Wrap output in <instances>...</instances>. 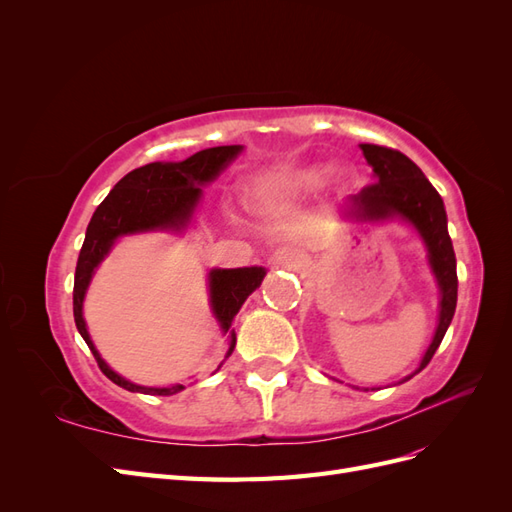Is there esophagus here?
<instances>
[{
  "instance_id": "obj_1",
  "label": "esophagus",
  "mask_w": 512,
  "mask_h": 512,
  "mask_svg": "<svg viewBox=\"0 0 512 512\" xmlns=\"http://www.w3.org/2000/svg\"><path fill=\"white\" fill-rule=\"evenodd\" d=\"M269 265L297 271L303 267V254H299L297 250H290V247H280V250L271 254Z\"/></svg>"
}]
</instances>
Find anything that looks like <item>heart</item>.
Segmentation results:
<instances>
[{"instance_id": "obj_1", "label": "heart", "mask_w": 512, "mask_h": 512, "mask_svg": "<svg viewBox=\"0 0 512 512\" xmlns=\"http://www.w3.org/2000/svg\"><path fill=\"white\" fill-rule=\"evenodd\" d=\"M339 185V188H350L356 181V170L350 164H305L297 168H286L280 173L267 175L260 179L254 188V203L262 213H282L297 207L301 200L318 192L327 179Z\"/></svg>"}]
</instances>
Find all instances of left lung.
Segmentation results:
<instances>
[{
  "instance_id": "left-lung-1",
  "label": "left lung",
  "mask_w": 512,
  "mask_h": 512,
  "mask_svg": "<svg viewBox=\"0 0 512 512\" xmlns=\"http://www.w3.org/2000/svg\"><path fill=\"white\" fill-rule=\"evenodd\" d=\"M361 149L367 164L374 168L376 183L367 185L359 194L348 196L344 203V220L356 224L399 220L408 224L425 245L429 269L440 292L436 333H433L431 344L425 350L421 363L414 369V374L401 378V384L427 367L455 316L457 260L453 241L448 237L444 203L436 188L423 175V170L401 151L380 145H361Z\"/></svg>"
}]
</instances>
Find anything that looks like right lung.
<instances>
[{
  "label": "right lung",
  "instance_id": "right-lung-1",
  "mask_svg": "<svg viewBox=\"0 0 512 512\" xmlns=\"http://www.w3.org/2000/svg\"><path fill=\"white\" fill-rule=\"evenodd\" d=\"M243 145L211 147L194 153L183 162H151L123 177L91 215L85 232V241L76 262L74 273V322L85 344L102 369V374L117 386L143 395H175L183 391V384L173 386H143L130 382L111 369L98 348L91 342L87 322L83 316V301L87 288L94 280L102 260L111 254L121 237L145 235V232H175L183 235L203 198V188L220 177L222 170L235 162ZM265 267L243 269H211L207 275L211 314L220 324L222 335L228 337V350L224 359L232 354L237 344L232 320L239 314L245 299L265 280ZM222 363L218 365V369ZM215 369V371H218Z\"/></svg>",
  "mask_w": 512,
  "mask_h": 512
}]
</instances>
